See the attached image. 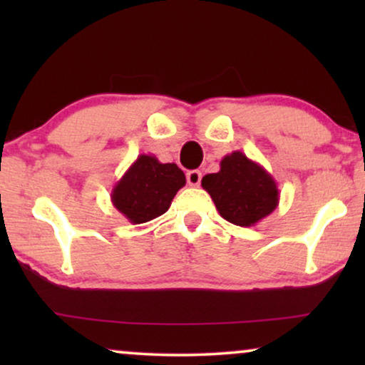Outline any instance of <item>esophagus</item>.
Instances as JSON below:
<instances>
[{"label":"esophagus","instance_id":"1","mask_svg":"<svg viewBox=\"0 0 365 365\" xmlns=\"http://www.w3.org/2000/svg\"><path fill=\"white\" fill-rule=\"evenodd\" d=\"M201 178H202V174H201V171H197V169H194V171H189L186 174L189 186H199V184H201Z\"/></svg>","mask_w":365,"mask_h":365}]
</instances>
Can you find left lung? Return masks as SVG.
Listing matches in <instances>:
<instances>
[{"mask_svg":"<svg viewBox=\"0 0 365 365\" xmlns=\"http://www.w3.org/2000/svg\"><path fill=\"white\" fill-rule=\"evenodd\" d=\"M201 186L209 192L219 214L241 227H251L262 221L279 204L274 178L241 151L224 156L221 169L206 174Z\"/></svg>","mask_w":365,"mask_h":365,"instance_id":"left-lung-1","label":"left lung"}]
</instances>
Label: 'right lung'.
Wrapping results in <instances>:
<instances>
[{"mask_svg":"<svg viewBox=\"0 0 365 365\" xmlns=\"http://www.w3.org/2000/svg\"><path fill=\"white\" fill-rule=\"evenodd\" d=\"M184 184L186 176L176 164L141 154L114 184L111 202L129 222L143 224L166 212Z\"/></svg>","mask_w":365,"mask_h":365,"instance_id":"right-lung-1","label":"right lung"}]
</instances>
